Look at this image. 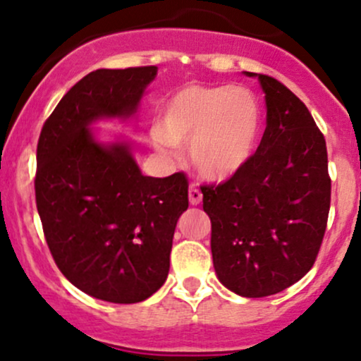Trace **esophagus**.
<instances>
[{"mask_svg": "<svg viewBox=\"0 0 361 361\" xmlns=\"http://www.w3.org/2000/svg\"><path fill=\"white\" fill-rule=\"evenodd\" d=\"M202 197H204V195H202L200 190H198L195 185H190V188H188V200H190V204L198 205L202 202Z\"/></svg>", "mask_w": 361, "mask_h": 361, "instance_id": "esophagus-1", "label": "esophagus"}]
</instances>
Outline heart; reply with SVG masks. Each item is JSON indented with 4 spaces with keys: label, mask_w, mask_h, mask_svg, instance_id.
Listing matches in <instances>:
<instances>
[{
    "label": "heart",
    "mask_w": 361,
    "mask_h": 361,
    "mask_svg": "<svg viewBox=\"0 0 361 361\" xmlns=\"http://www.w3.org/2000/svg\"><path fill=\"white\" fill-rule=\"evenodd\" d=\"M263 111L243 86H186L161 110L152 144L163 154L190 144V159L202 178L226 181L238 175L258 147Z\"/></svg>",
    "instance_id": "1"
}]
</instances>
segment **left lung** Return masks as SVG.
<instances>
[{
  "mask_svg": "<svg viewBox=\"0 0 361 361\" xmlns=\"http://www.w3.org/2000/svg\"><path fill=\"white\" fill-rule=\"evenodd\" d=\"M258 78L267 128L238 175L204 186L214 268L224 287L258 299L288 288L312 268L331 204L327 151L307 106L267 74Z\"/></svg>",
  "mask_w": 361,
  "mask_h": 361,
  "instance_id": "8db88e82",
  "label": "left lung"
}]
</instances>
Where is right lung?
<instances>
[{"label":"right lung","instance_id":"add662e5","mask_svg":"<svg viewBox=\"0 0 361 361\" xmlns=\"http://www.w3.org/2000/svg\"><path fill=\"white\" fill-rule=\"evenodd\" d=\"M156 74V66L86 74L37 144L35 200L52 258L74 287L114 304L142 302L163 287L188 209L185 173L144 176L128 140L100 142L91 128L134 117Z\"/></svg>","mask_w":361,"mask_h":361}]
</instances>
